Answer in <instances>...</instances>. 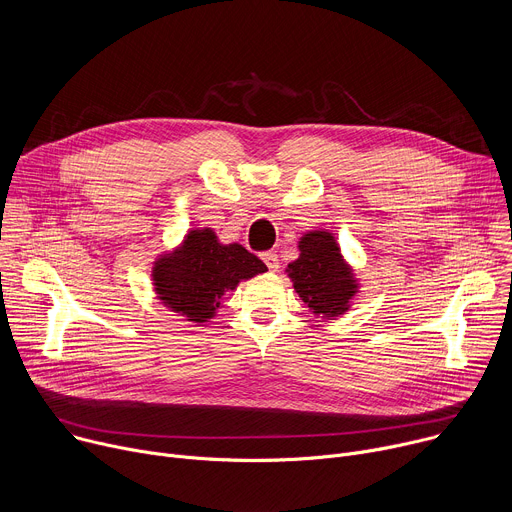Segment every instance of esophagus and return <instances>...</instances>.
<instances>
[{
    "instance_id": "esophagus-1",
    "label": "esophagus",
    "mask_w": 512,
    "mask_h": 512,
    "mask_svg": "<svg viewBox=\"0 0 512 512\" xmlns=\"http://www.w3.org/2000/svg\"><path fill=\"white\" fill-rule=\"evenodd\" d=\"M261 259L265 261V265H267V269H269V271H273V273H275V271L279 269V259H277V255H275L273 251L263 253V255H261Z\"/></svg>"
}]
</instances>
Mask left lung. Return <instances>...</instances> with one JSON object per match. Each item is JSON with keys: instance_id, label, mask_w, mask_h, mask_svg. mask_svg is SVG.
Instances as JSON below:
<instances>
[{"instance_id": "8db88e82", "label": "left lung", "mask_w": 512, "mask_h": 512, "mask_svg": "<svg viewBox=\"0 0 512 512\" xmlns=\"http://www.w3.org/2000/svg\"><path fill=\"white\" fill-rule=\"evenodd\" d=\"M300 255L285 267L289 281L308 310L326 320L344 316L360 291V277L344 259L328 229L306 231L298 241Z\"/></svg>"}]
</instances>
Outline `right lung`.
<instances>
[{
    "label": "right lung",
    "mask_w": 512,
    "mask_h": 512,
    "mask_svg": "<svg viewBox=\"0 0 512 512\" xmlns=\"http://www.w3.org/2000/svg\"><path fill=\"white\" fill-rule=\"evenodd\" d=\"M265 271V263L243 245L223 243L202 227L188 229L176 247L156 255L152 287L162 306L202 326L216 316L225 294Z\"/></svg>",
    "instance_id": "right-lung-1"
}]
</instances>
